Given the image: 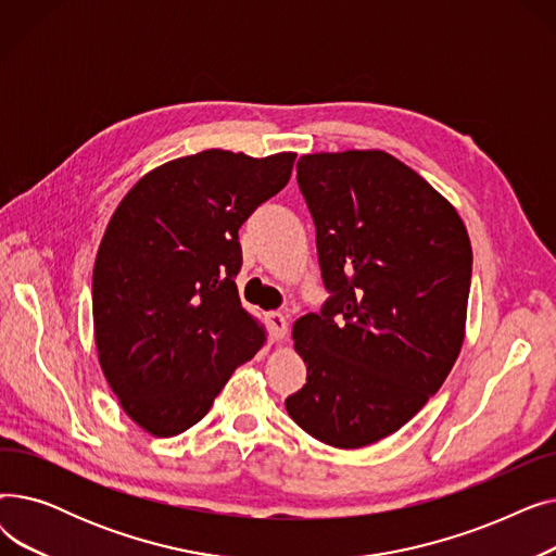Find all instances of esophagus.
Instances as JSON below:
<instances>
[{"instance_id":"34e87169","label":"esophagus","mask_w":556,"mask_h":556,"mask_svg":"<svg viewBox=\"0 0 556 556\" xmlns=\"http://www.w3.org/2000/svg\"><path fill=\"white\" fill-rule=\"evenodd\" d=\"M266 323H268L270 340L279 342V340H283V338H286V333H288V323H286L283 313H279V311H270V313L266 315Z\"/></svg>"}]
</instances>
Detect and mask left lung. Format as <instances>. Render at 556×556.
<instances>
[{"instance_id":"obj_1","label":"left lung","mask_w":556,"mask_h":556,"mask_svg":"<svg viewBox=\"0 0 556 556\" xmlns=\"http://www.w3.org/2000/svg\"><path fill=\"white\" fill-rule=\"evenodd\" d=\"M298 185L329 298L295 323L306 386L286 410L317 442L361 448L446 381L464 340L471 241L453 204L383 151L302 155Z\"/></svg>"}]
</instances>
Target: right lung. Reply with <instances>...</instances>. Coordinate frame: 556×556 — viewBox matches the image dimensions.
Listing matches in <instances>:
<instances>
[{
    "label": "right lung",
    "mask_w": 556,
    "mask_h": 556,
    "mask_svg": "<svg viewBox=\"0 0 556 556\" xmlns=\"http://www.w3.org/2000/svg\"><path fill=\"white\" fill-rule=\"evenodd\" d=\"M295 153L202 151L141 178L94 263L99 363L128 417L160 437L198 424L263 344L239 300V229L279 193Z\"/></svg>",
    "instance_id": "obj_1"
}]
</instances>
